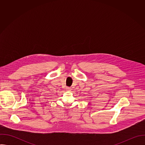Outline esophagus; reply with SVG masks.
Wrapping results in <instances>:
<instances>
[{
	"mask_svg": "<svg viewBox=\"0 0 145 145\" xmlns=\"http://www.w3.org/2000/svg\"><path fill=\"white\" fill-rule=\"evenodd\" d=\"M66 89H67V91H71V88H70V87H67V88H66Z\"/></svg>",
	"mask_w": 145,
	"mask_h": 145,
	"instance_id": "34e87169",
	"label": "esophagus"
}]
</instances>
